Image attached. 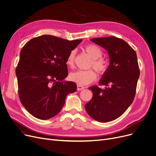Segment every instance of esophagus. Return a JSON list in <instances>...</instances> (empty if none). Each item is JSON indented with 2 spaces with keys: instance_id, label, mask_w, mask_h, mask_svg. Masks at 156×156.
Here are the masks:
<instances>
[{
  "instance_id": "obj_1",
  "label": "esophagus",
  "mask_w": 156,
  "mask_h": 156,
  "mask_svg": "<svg viewBox=\"0 0 156 156\" xmlns=\"http://www.w3.org/2000/svg\"><path fill=\"white\" fill-rule=\"evenodd\" d=\"M85 88V87H83V86H81V85H77V90H83Z\"/></svg>"
}]
</instances>
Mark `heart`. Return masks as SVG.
<instances>
[{
    "label": "heart",
    "instance_id": "1",
    "mask_svg": "<svg viewBox=\"0 0 156 156\" xmlns=\"http://www.w3.org/2000/svg\"><path fill=\"white\" fill-rule=\"evenodd\" d=\"M85 51L92 59L90 63L91 66L97 71L99 75H104L109 69V61L101 57L102 55L101 48L95 44H89L85 47ZM76 52L71 51L66 60V64L69 68H73L75 61ZM97 77L96 73L93 69L78 70L69 74V78L71 81L79 85H86L94 81Z\"/></svg>",
    "mask_w": 156,
    "mask_h": 156
}]
</instances>
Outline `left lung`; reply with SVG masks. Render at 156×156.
Returning a JSON list of instances; mask_svg holds the SVG:
<instances>
[{
	"label": "left lung",
	"mask_w": 156,
	"mask_h": 156,
	"mask_svg": "<svg viewBox=\"0 0 156 156\" xmlns=\"http://www.w3.org/2000/svg\"><path fill=\"white\" fill-rule=\"evenodd\" d=\"M90 40L108 51L110 64L99 81L105 88L89 87L93 97L85 108L95 120L109 122L121 116L133 101L140 76L136 54L125 40L115 37Z\"/></svg>",
	"instance_id": "left-lung-1"
}]
</instances>
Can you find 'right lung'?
<instances>
[{
    "instance_id": "add662e5",
    "label": "right lung",
    "mask_w": 156,
    "mask_h": 156,
    "mask_svg": "<svg viewBox=\"0 0 156 156\" xmlns=\"http://www.w3.org/2000/svg\"><path fill=\"white\" fill-rule=\"evenodd\" d=\"M82 40H68L52 35L31 39L22 48L16 69L20 101L32 116L48 119L62 109L67 95L76 92L66 60Z\"/></svg>"
}]
</instances>
